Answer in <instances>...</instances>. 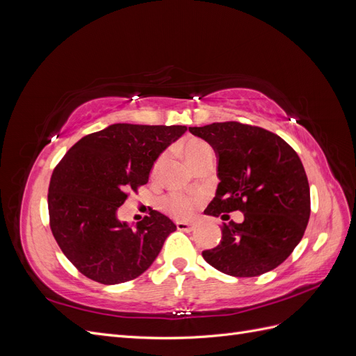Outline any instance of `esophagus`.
Instances as JSON below:
<instances>
[{"mask_svg":"<svg viewBox=\"0 0 356 356\" xmlns=\"http://www.w3.org/2000/svg\"><path fill=\"white\" fill-rule=\"evenodd\" d=\"M177 229L181 230V232H191L193 229H195V224L184 222V221H178V222H177Z\"/></svg>","mask_w":356,"mask_h":356,"instance_id":"34e87169","label":"esophagus"}]
</instances>
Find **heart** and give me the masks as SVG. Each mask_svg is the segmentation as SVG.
I'll use <instances>...</instances> for the list:
<instances>
[{"label": "heart", "mask_w": 356, "mask_h": 356, "mask_svg": "<svg viewBox=\"0 0 356 356\" xmlns=\"http://www.w3.org/2000/svg\"><path fill=\"white\" fill-rule=\"evenodd\" d=\"M178 148L191 168L195 166L196 161L200 160L204 154L212 152L209 144L202 141L199 138H188L186 141H182ZM163 157L165 156H159L156 159L154 165L152 168L153 177L157 174L159 166L161 165V161H163ZM196 204H197L196 197L182 195V193H169V195H166L163 199H161V209L175 218H187L193 212V209H195Z\"/></svg>", "instance_id": "1"}]
</instances>
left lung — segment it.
Returning a JSON list of instances; mask_svg holds the SVG:
<instances>
[{
	"instance_id": "8db88e82",
	"label": "left lung",
	"mask_w": 356,
	"mask_h": 356,
	"mask_svg": "<svg viewBox=\"0 0 356 356\" xmlns=\"http://www.w3.org/2000/svg\"><path fill=\"white\" fill-rule=\"evenodd\" d=\"M188 131L218 156L220 184L204 213L241 211L245 217L241 224L222 222L220 243L203 251V258L236 277L273 270L294 251L310 217L309 182L298 154L276 134L239 122Z\"/></svg>"
}]
</instances>
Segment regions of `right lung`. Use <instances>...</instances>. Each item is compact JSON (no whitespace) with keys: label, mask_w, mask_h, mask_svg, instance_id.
I'll return each mask as SVG.
<instances>
[{"label":"right lung","mask_w":356,"mask_h":356,"mask_svg":"<svg viewBox=\"0 0 356 356\" xmlns=\"http://www.w3.org/2000/svg\"><path fill=\"white\" fill-rule=\"evenodd\" d=\"M186 131V126L111 124L81 138L56 165L47 196L50 229L81 275L115 285L153 264L177 225L149 211L129 227L117 220V209L129 191L147 184L156 159Z\"/></svg>","instance_id":"right-lung-1"}]
</instances>
